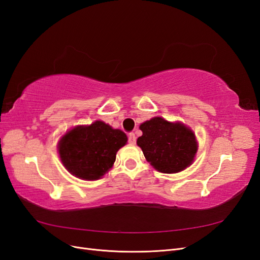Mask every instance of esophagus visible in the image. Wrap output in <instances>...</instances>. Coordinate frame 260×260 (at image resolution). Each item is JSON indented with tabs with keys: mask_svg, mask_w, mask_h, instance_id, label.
I'll return each instance as SVG.
<instances>
[{
	"mask_svg": "<svg viewBox=\"0 0 260 260\" xmlns=\"http://www.w3.org/2000/svg\"><path fill=\"white\" fill-rule=\"evenodd\" d=\"M128 142H129V144H131V145H135V144H136L137 138H136V136H135V133H130V135H129V139H128Z\"/></svg>",
	"mask_w": 260,
	"mask_h": 260,
	"instance_id": "obj_1",
	"label": "esophagus"
}]
</instances>
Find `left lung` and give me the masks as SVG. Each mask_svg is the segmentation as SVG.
Instances as JSON below:
<instances>
[{"instance_id":"obj_1","label":"left lung","mask_w":260,"mask_h":260,"mask_svg":"<svg viewBox=\"0 0 260 260\" xmlns=\"http://www.w3.org/2000/svg\"><path fill=\"white\" fill-rule=\"evenodd\" d=\"M140 130L143 135L138 138L137 144L157 171L177 174L193 162L198 142L194 132L185 124L154 117L141 124Z\"/></svg>"}]
</instances>
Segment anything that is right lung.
Masks as SVG:
<instances>
[{"label": "right lung", "mask_w": 260, "mask_h": 260, "mask_svg": "<svg viewBox=\"0 0 260 260\" xmlns=\"http://www.w3.org/2000/svg\"><path fill=\"white\" fill-rule=\"evenodd\" d=\"M127 141L123 131L96 120L66 132L58 142V153L70 174L82 180H98L113 167L116 153Z\"/></svg>", "instance_id": "right-lung-1"}]
</instances>
